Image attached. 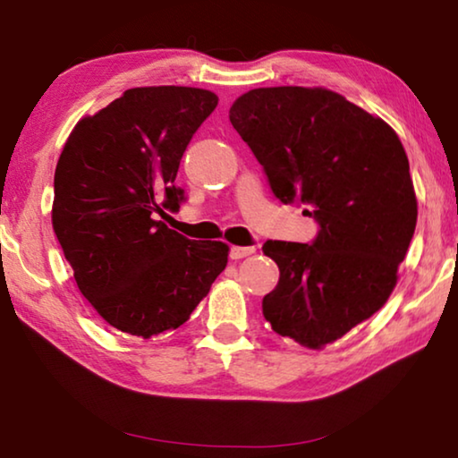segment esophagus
<instances>
[{
  "label": "esophagus",
  "mask_w": 458,
  "mask_h": 458,
  "mask_svg": "<svg viewBox=\"0 0 458 458\" xmlns=\"http://www.w3.org/2000/svg\"><path fill=\"white\" fill-rule=\"evenodd\" d=\"M254 254V248L252 246H232L230 248V259L232 260H240V259H246Z\"/></svg>",
  "instance_id": "34e87169"
}]
</instances>
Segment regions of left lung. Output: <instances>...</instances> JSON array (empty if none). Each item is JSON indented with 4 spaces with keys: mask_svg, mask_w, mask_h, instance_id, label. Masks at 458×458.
Instances as JSON below:
<instances>
[{
    "mask_svg": "<svg viewBox=\"0 0 458 458\" xmlns=\"http://www.w3.org/2000/svg\"><path fill=\"white\" fill-rule=\"evenodd\" d=\"M230 123L283 204L319 224L311 244L267 240L281 276L262 315L283 337L321 350L384 307L414 236L418 204L394 129L327 89H254Z\"/></svg>",
    "mask_w": 458,
    "mask_h": 458,
    "instance_id": "1",
    "label": "left lung"
}]
</instances>
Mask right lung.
Returning <instances> with one entry per match:
<instances>
[{"label":"right lung","mask_w":458,"mask_h":458,"mask_svg":"<svg viewBox=\"0 0 458 458\" xmlns=\"http://www.w3.org/2000/svg\"><path fill=\"white\" fill-rule=\"evenodd\" d=\"M216 105L204 89H129L76 123L60 153L54 232L84 299L129 335L180 327L226 268V244L157 220L180 210V161Z\"/></svg>","instance_id":"add662e5"}]
</instances>
